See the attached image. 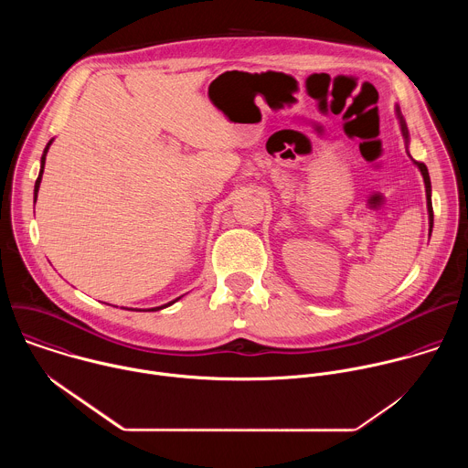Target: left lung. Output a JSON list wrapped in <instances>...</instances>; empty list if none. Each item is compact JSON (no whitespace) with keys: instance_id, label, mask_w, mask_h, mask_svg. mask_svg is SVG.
Returning a JSON list of instances; mask_svg holds the SVG:
<instances>
[{"instance_id":"left-lung-1","label":"left lung","mask_w":468,"mask_h":468,"mask_svg":"<svg viewBox=\"0 0 468 468\" xmlns=\"http://www.w3.org/2000/svg\"><path fill=\"white\" fill-rule=\"evenodd\" d=\"M398 112V118H399V127H402V135L406 139V144H410V131H408V125H406V120L402 118V114H399V109H396ZM422 177H424V185H426V202H428V215H430V235H431V228H433V207H431V181H430V174H428V168L424 163H419V161H413Z\"/></svg>"}]
</instances>
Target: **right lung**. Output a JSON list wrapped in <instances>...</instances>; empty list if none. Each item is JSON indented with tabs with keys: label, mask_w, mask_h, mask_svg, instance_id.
<instances>
[{
	"label": "right lung",
	"mask_w": 468,
	"mask_h": 468,
	"mask_svg": "<svg viewBox=\"0 0 468 468\" xmlns=\"http://www.w3.org/2000/svg\"><path fill=\"white\" fill-rule=\"evenodd\" d=\"M51 143H53V139L48 143V146L44 148V154H42V159H40V174H38V177H37V181H35V202H37V194H38V186H40V181H42V172H44V165H46V154H48V150H49V146H51ZM179 298H176L174 302H168V303H165V305H161V307H154V309H150V311H159V309H165V307H168V305H172V303H176Z\"/></svg>",
	"instance_id": "right-lung-1"
}]
</instances>
